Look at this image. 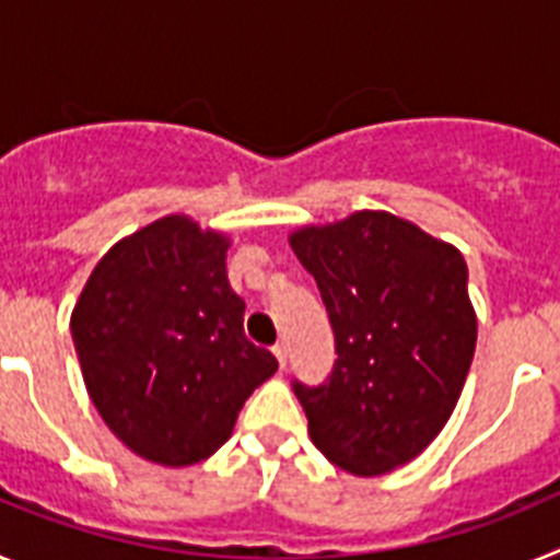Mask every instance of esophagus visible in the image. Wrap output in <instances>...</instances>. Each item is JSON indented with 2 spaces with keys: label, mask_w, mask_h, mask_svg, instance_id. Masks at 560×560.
I'll return each mask as SVG.
<instances>
[{
  "label": "esophagus",
  "mask_w": 560,
  "mask_h": 560,
  "mask_svg": "<svg viewBox=\"0 0 560 560\" xmlns=\"http://www.w3.org/2000/svg\"><path fill=\"white\" fill-rule=\"evenodd\" d=\"M271 350H275L277 361H280V370H285V364H289V345H285V341H277Z\"/></svg>",
  "instance_id": "obj_1"
}]
</instances>
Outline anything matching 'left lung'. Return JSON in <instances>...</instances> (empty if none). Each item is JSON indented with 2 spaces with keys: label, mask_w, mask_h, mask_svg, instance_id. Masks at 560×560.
Instances as JSON below:
<instances>
[{
  "label": "left lung",
  "mask_w": 560,
  "mask_h": 560,
  "mask_svg": "<svg viewBox=\"0 0 560 560\" xmlns=\"http://www.w3.org/2000/svg\"><path fill=\"white\" fill-rule=\"evenodd\" d=\"M336 336L328 381L294 393L314 446L359 477L418 457L446 427L477 348L459 249L378 210L291 232Z\"/></svg>",
  "instance_id": "left-lung-1"
}]
</instances>
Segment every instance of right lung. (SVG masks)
<instances>
[{
    "label": "right lung",
    "mask_w": 560,
    "mask_h": 560,
    "mask_svg": "<svg viewBox=\"0 0 560 560\" xmlns=\"http://www.w3.org/2000/svg\"><path fill=\"white\" fill-rule=\"evenodd\" d=\"M226 249L221 232L165 215L101 257L72 311L89 398L151 463L185 468L219 452L246 398L277 370L244 336Z\"/></svg>",
    "instance_id": "add662e5"
}]
</instances>
